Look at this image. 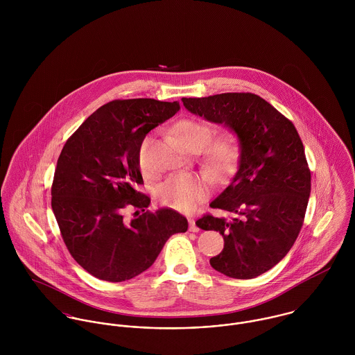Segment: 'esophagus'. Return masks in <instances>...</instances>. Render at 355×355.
Wrapping results in <instances>:
<instances>
[{
	"label": "esophagus",
	"mask_w": 355,
	"mask_h": 355,
	"mask_svg": "<svg viewBox=\"0 0 355 355\" xmlns=\"http://www.w3.org/2000/svg\"><path fill=\"white\" fill-rule=\"evenodd\" d=\"M189 230H190L191 232H198V231H200V228H198V225L196 224V220H194V218H190V220H189Z\"/></svg>",
	"instance_id": "34e87169"
}]
</instances>
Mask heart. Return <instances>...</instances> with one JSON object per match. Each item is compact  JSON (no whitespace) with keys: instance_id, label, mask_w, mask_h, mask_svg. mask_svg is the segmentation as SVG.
I'll return each mask as SVG.
<instances>
[{"instance_id":"heart-1","label":"heart","mask_w":355,"mask_h":355,"mask_svg":"<svg viewBox=\"0 0 355 355\" xmlns=\"http://www.w3.org/2000/svg\"><path fill=\"white\" fill-rule=\"evenodd\" d=\"M178 141L191 152L202 150L203 166L217 178L230 175L238 165L242 145L239 137L232 131L218 134L211 140L213 127L198 119H182L173 127ZM153 138L145 137L138 149V165L145 178L152 179L157 169L152 161ZM209 184L193 175H178L169 178L157 190V200L165 206L180 211H190L206 200Z\"/></svg>"}]
</instances>
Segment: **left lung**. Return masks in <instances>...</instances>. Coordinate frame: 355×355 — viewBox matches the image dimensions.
I'll return each instance as SVG.
<instances>
[{
  "label": "left lung",
  "mask_w": 355,
  "mask_h": 355,
  "mask_svg": "<svg viewBox=\"0 0 355 355\" xmlns=\"http://www.w3.org/2000/svg\"><path fill=\"white\" fill-rule=\"evenodd\" d=\"M186 109L230 127L241 139L239 168L210 203L236 216L203 214L196 224L218 231L223 252L210 265L234 279H253L279 263L304 225L310 169L300 134L284 114L253 93L182 98Z\"/></svg>",
  "instance_id": "8db88e82"
}]
</instances>
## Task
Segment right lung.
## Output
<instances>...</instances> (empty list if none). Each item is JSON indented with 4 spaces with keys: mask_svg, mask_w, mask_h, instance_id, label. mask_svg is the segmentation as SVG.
<instances>
[{
    "mask_svg": "<svg viewBox=\"0 0 355 355\" xmlns=\"http://www.w3.org/2000/svg\"><path fill=\"white\" fill-rule=\"evenodd\" d=\"M179 102L153 98L102 105L68 138L57 159L51 209L73 259L94 277L119 283L150 268L165 242L186 232L173 209L148 210L138 149L146 134L172 117ZM127 207L143 214L123 220ZM135 217V216H134Z\"/></svg>",
    "mask_w": 355,
    "mask_h": 355,
    "instance_id": "add662e5",
    "label": "right lung"
}]
</instances>
